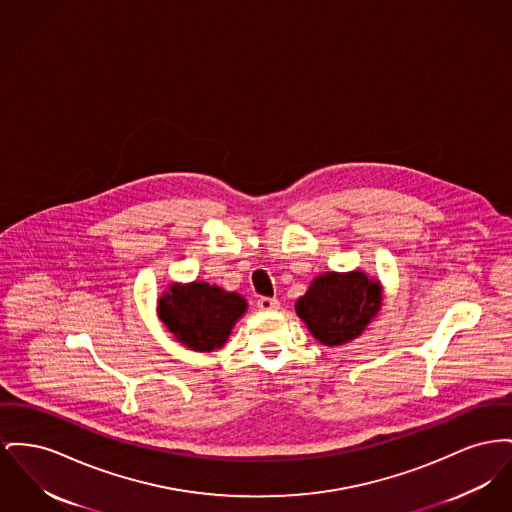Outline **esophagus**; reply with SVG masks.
<instances>
[{
  "label": "esophagus",
  "mask_w": 512,
  "mask_h": 512,
  "mask_svg": "<svg viewBox=\"0 0 512 512\" xmlns=\"http://www.w3.org/2000/svg\"><path fill=\"white\" fill-rule=\"evenodd\" d=\"M257 307L261 309V311H274V309H278V300L276 298H259L257 300Z\"/></svg>",
  "instance_id": "1"
}]
</instances>
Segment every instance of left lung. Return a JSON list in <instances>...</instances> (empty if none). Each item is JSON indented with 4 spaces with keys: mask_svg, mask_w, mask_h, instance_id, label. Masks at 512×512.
<instances>
[{
    "mask_svg": "<svg viewBox=\"0 0 512 512\" xmlns=\"http://www.w3.org/2000/svg\"><path fill=\"white\" fill-rule=\"evenodd\" d=\"M381 303V282L365 272H325L311 282L296 311L321 344L340 346L365 331Z\"/></svg>",
    "mask_w": 512,
    "mask_h": 512,
    "instance_id": "8db88e82",
    "label": "left lung"
}]
</instances>
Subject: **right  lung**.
<instances>
[{"instance_id": "1", "label": "right lung", "mask_w": 512, "mask_h": 512, "mask_svg": "<svg viewBox=\"0 0 512 512\" xmlns=\"http://www.w3.org/2000/svg\"><path fill=\"white\" fill-rule=\"evenodd\" d=\"M245 309L247 301L240 294L207 282L170 284L158 300V317L164 327L195 352L222 348Z\"/></svg>"}]
</instances>
